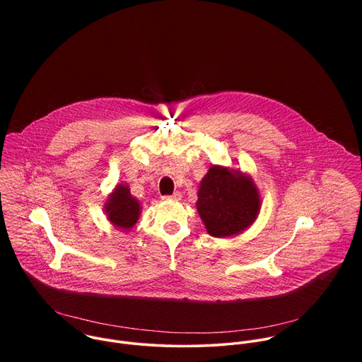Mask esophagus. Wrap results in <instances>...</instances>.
Listing matches in <instances>:
<instances>
[{
	"mask_svg": "<svg viewBox=\"0 0 362 362\" xmlns=\"http://www.w3.org/2000/svg\"><path fill=\"white\" fill-rule=\"evenodd\" d=\"M163 199H165V200H180V199H182V194H180L179 192H175L173 194H170V196H165Z\"/></svg>",
	"mask_w": 362,
	"mask_h": 362,
	"instance_id": "1",
	"label": "esophagus"
}]
</instances>
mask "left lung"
<instances>
[{"label":"left lung","instance_id":"obj_1","mask_svg":"<svg viewBox=\"0 0 362 362\" xmlns=\"http://www.w3.org/2000/svg\"><path fill=\"white\" fill-rule=\"evenodd\" d=\"M197 214L214 238H230L253 225L261 211V193L240 169L212 165L199 185Z\"/></svg>","mask_w":362,"mask_h":362}]
</instances>
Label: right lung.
Returning <instances> with one entry per match:
<instances>
[{
	"instance_id": "add662e5",
	"label": "right lung",
	"mask_w": 362,
	"mask_h": 362,
	"mask_svg": "<svg viewBox=\"0 0 362 362\" xmlns=\"http://www.w3.org/2000/svg\"><path fill=\"white\" fill-rule=\"evenodd\" d=\"M107 221L120 232H130L141 214V203L130 193L126 183H117L105 203Z\"/></svg>"
}]
</instances>
